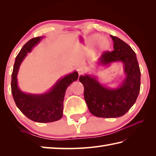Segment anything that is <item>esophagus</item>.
I'll return each instance as SVG.
<instances>
[{
	"label": "esophagus",
	"mask_w": 156,
	"mask_h": 156,
	"mask_svg": "<svg viewBox=\"0 0 156 156\" xmlns=\"http://www.w3.org/2000/svg\"><path fill=\"white\" fill-rule=\"evenodd\" d=\"M85 66H78V68H77V71H78V74H82V73L84 72V71L85 70Z\"/></svg>",
	"instance_id": "esophagus-1"
}]
</instances>
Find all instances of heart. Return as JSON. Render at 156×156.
Listing matches in <instances>:
<instances>
[{"label":"heart","instance_id":"heart-1","mask_svg":"<svg viewBox=\"0 0 156 156\" xmlns=\"http://www.w3.org/2000/svg\"><path fill=\"white\" fill-rule=\"evenodd\" d=\"M98 42V48L102 51H107L109 50L111 48V43L109 41L108 39L106 37H101L100 34H93L88 39L86 43L87 47L92 48L94 45Z\"/></svg>","mask_w":156,"mask_h":156}]
</instances>
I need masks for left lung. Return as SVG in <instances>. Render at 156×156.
<instances>
[{
	"instance_id": "8db88e82",
	"label": "left lung",
	"mask_w": 156,
	"mask_h": 156,
	"mask_svg": "<svg viewBox=\"0 0 156 156\" xmlns=\"http://www.w3.org/2000/svg\"><path fill=\"white\" fill-rule=\"evenodd\" d=\"M114 50L106 52L95 62L96 68H107L114 63L123 66L124 77L117 87L111 88L94 74L80 76L84 88V99L91 113L98 117L116 118L124 115L136 101L140 93L141 72L137 56L128 44L111 35Z\"/></svg>"
}]
</instances>
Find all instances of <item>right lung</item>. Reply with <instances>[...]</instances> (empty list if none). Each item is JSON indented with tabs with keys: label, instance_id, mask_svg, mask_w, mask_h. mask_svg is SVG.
I'll return each instance as SVG.
<instances>
[{
	"label": "right lung",
	"instance_id": "right-lung-1",
	"mask_svg": "<svg viewBox=\"0 0 156 156\" xmlns=\"http://www.w3.org/2000/svg\"><path fill=\"white\" fill-rule=\"evenodd\" d=\"M44 37L42 36L30 39L23 45L16 57L11 76V92L16 107L28 119L37 122H50L62 117L66 91L73 82L78 80V74L77 71H74L65 75L44 93H27L21 90L17 80L20 66L28 53Z\"/></svg>",
	"mask_w": 156,
	"mask_h": 156
}]
</instances>
